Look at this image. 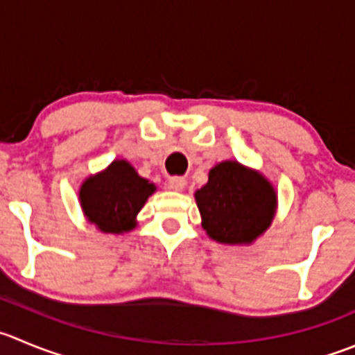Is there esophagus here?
<instances>
[{
    "label": "esophagus",
    "mask_w": 355,
    "mask_h": 355,
    "mask_svg": "<svg viewBox=\"0 0 355 355\" xmlns=\"http://www.w3.org/2000/svg\"><path fill=\"white\" fill-rule=\"evenodd\" d=\"M185 185H187V180L184 177H170V180H168V187L171 191H184Z\"/></svg>",
    "instance_id": "1"
}]
</instances>
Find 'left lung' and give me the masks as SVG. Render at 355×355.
Listing matches in <instances>:
<instances>
[{
  "label": "left lung",
  "instance_id": "8db88e82",
  "mask_svg": "<svg viewBox=\"0 0 355 355\" xmlns=\"http://www.w3.org/2000/svg\"><path fill=\"white\" fill-rule=\"evenodd\" d=\"M194 198L202 229L213 241L227 246L253 244L272 225L277 209L272 182L232 159L216 163Z\"/></svg>",
  "mask_w": 355,
  "mask_h": 355
}]
</instances>
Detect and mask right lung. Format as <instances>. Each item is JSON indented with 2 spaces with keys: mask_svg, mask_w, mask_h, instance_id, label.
Listing matches in <instances>:
<instances>
[{
  "mask_svg": "<svg viewBox=\"0 0 355 355\" xmlns=\"http://www.w3.org/2000/svg\"><path fill=\"white\" fill-rule=\"evenodd\" d=\"M156 185L137 173L126 159H114L105 170L85 178L79 187V205L88 223L104 234L130 232L137 215Z\"/></svg>",
  "mask_w": 355,
  "mask_h": 355,
  "instance_id": "add662e5",
  "label": "right lung"
}]
</instances>
